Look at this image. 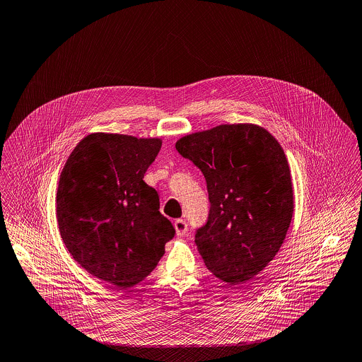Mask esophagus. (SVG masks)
Segmentation results:
<instances>
[{
  "mask_svg": "<svg viewBox=\"0 0 362 362\" xmlns=\"http://www.w3.org/2000/svg\"><path fill=\"white\" fill-rule=\"evenodd\" d=\"M174 228H175V233L178 236H184L187 233V230H188V224H187L185 220H177L174 223Z\"/></svg>",
  "mask_w": 362,
  "mask_h": 362,
  "instance_id": "34e87169",
  "label": "esophagus"
}]
</instances>
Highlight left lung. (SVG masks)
Returning <instances> with one entry per match:
<instances>
[{
	"label": "left lung",
	"instance_id": "8db88e82",
	"mask_svg": "<svg viewBox=\"0 0 362 362\" xmlns=\"http://www.w3.org/2000/svg\"><path fill=\"white\" fill-rule=\"evenodd\" d=\"M206 178L210 214L197 250L218 279L245 284L272 262L289 230L295 200L288 159L271 132L220 124L175 142Z\"/></svg>",
	"mask_w": 362,
	"mask_h": 362
}]
</instances>
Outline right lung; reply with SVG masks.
<instances>
[{
  "instance_id": "obj_1",
  "label": "right lung",
  "mask_w": 362,
  "mask_h": 362,
  "mask_svg": "<svg viewBox=\"0 0 362 362\" xmlns=\"http://www.w3.org/2000/svg\"><path fill=\"white\" fill-rule=\"evenodd\" d=\"M162 138L93 132L69 155L57 191V223L69 253L113 289L145 279L174 236L158 192L144 181Z\"/></svg>"
}]
</instances>
